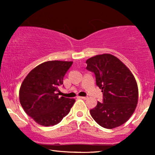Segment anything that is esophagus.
Masks as SVG:
<instances>
[{"label":"esophagus","mask_w":155,"mask_h":155,"mask_svg":"<svg viewBox=\"0 0 155 155\" xmlns=\"http://www.w3.org/2000/svg\"><path fill=\"white\" fill-rule=\"evenodd\" d=\"M78 98L80 99H87L88 97H79Z\"/></svg>","instance_id":"34e87169"}]
</instances>
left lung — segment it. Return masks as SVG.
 Instances as JSON below:
<instances>
[{"instance_id":"obj_1","label":"left lung","mask_w":155,"mask_h":155,"mask_svg":"<svg viewBox=\"0 0 155 155\" xmlns=\"http://www.w3.org/2000/svg\"><path fill=\"white\" fill-rule=\"evenodd\" d=\"M86 68L95 74L96 84L103 92V101L97 102L90 114L103 128L121 126L134 113L138 101V88L126 65L109 54L97 55L87 60Z\"/></svg>"}]
</instances>
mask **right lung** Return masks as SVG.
I'll return each mask as SVG.
<instances>
[{"instance_id":"right-lung-1","label":"right lung","mask_w":155,"mask_h":155,"mask_svg":"<svg viewBox=\"0 0 155 155\" xmlns=\"http://www.w3.org/2000/svg\"><path fill=\"white\" fill-rule=\"evenodd\" d=\"M72 64V61H46L31 70L23 80L20 102L25 113L38 124L54 126L71 111L75 99L59 97L57 92Z\"/></svg>"}]
</instances>
